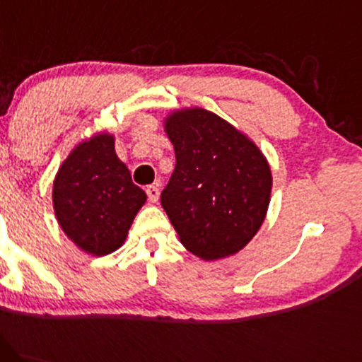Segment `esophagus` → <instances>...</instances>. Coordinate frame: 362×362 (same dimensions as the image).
I'll return each mask as SVG.
<instances>
[{"label":"esophagus","mask_w":362,"mask_h":362,"mask_svg":"<svg viewBox=\"0 0 362 362\" xmlns=\"http://www.w3.org/2000/svg\"><path fill=\"white\" fill-rule=\"evenodd\" d=\"M145 192H147L148 202L156 203L157 200H159V194H160V192H159V188H157V186L150 185V186H147V189H145Z\"/></svg>","instance_id":"esophagus-1"}]
</instances>
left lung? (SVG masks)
I'll list each match as a JSON object with an SVG mask.
<instances>
[{"instance_id":"8db88e82","label":"left lung","mask_w":362,"mask_h":362,"mask_svg":"<svg viewBox=\"0 0 362 362\" xmlns=\"http://www.w3.org/2000/svg\"><path fill=\"white\" fill-rule=\"evenodd\" d=\"M165 132L176 168L160 203L182 246L203 259L238 253L269 209V162L253 141L205 109L173 112Z\"/></svg>"}]
</instances>
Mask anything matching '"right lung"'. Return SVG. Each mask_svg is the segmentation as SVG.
Returning <instances> with one entry per match:
<instances>
[{
    "mask_svg": "<svg viewBox=\"0 0 362 362\" xmlns=\"http://www.w3.org/2000/svg\"><path fill=\"white\" fill-rule=\"evenodd\" d=\"M147 194L133 185L117 159L115 138L107 133L83 141L63 162L54 180L52 203L61 229L76 246L95 257L112 253Z\"/></svg>",
    "mask_w": 362,
    "mask_h": 362,
    "instance_id": "right-lung-1",
    "label": "right lung"
}]
</instances>
